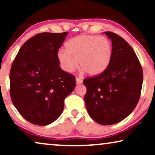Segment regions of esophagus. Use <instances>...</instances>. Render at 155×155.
Listing matches in <instances>:
<instances>
[{"label":"esophagus","instance_id":"obj_1","mask_svg":"<svg viewBox=\"0 0 155 155\" xmlns=\"http://www.w3.org/2000/svg\"><path fill=\"white\" fill-rule=\"evenodd\" d=\"M75 80H76V84H80L82 83V80L80 78L77 77L75 78Z\"/></svg>","mask_w":155,"mask_h":155}]
</instances>
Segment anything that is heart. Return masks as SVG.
Listing matches in <instances>:
<instances>
[{
	"label": "heart",
	"mask_w": 155,
	"mask_h": 155,
	"mask_svg": "<svg viewBox=\"0 0 155 155\" xmlns=\"http://www.w3.org/2000/svg\"><path fill=\"white\" fill-rule=\"evenodd\" d=\"M66 50L61 48L57 59L61 69L72 73L79 65L91 76L103 73L113 58V44L105 37L81 35L72 38L65 44Z\"/></svg>",
	"instance_id": "obj_1"
}]
</instances>
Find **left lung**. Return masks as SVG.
Wrapping results in <instances>:
<instances>
[{
  "label": "left lung",
  "mask_w": 155,
  "mask_h": 155,
  "mask_svg": "<svg viewBox=\"0 0 155 155\" xmlns=\"http://www.w3.org/2000/svg\"><path fill=\"white\" fill-rule=\"evenodd\" d=\"M113 44V58L100 75L83 80L87 88L84 102L89 115L101 125L121 121L137 104L143 73L134 50L121 37L105 31Z\"/></svg>",
  "instance_id": "8db88e82"
}]
</instances>
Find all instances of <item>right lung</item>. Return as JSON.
<instances>
[{
    "label": "right lung",
    "mask_w": 155,
    "mask_h": 155,
    "mask_svg": "<svg viewBox=\"0 0 155 155\" xmlns=\"http://www.w3.org/2000/svg\"><path fill=\"white\" fill-rule=\"evenodd\" d=\"M68 32L37 34L21 46L10 73V93L25 119L46 126L62 113L75 77L59 66L57 52Z\"/></svg>",
    "instance_id": "right-lung-1"
}]
</instances>
